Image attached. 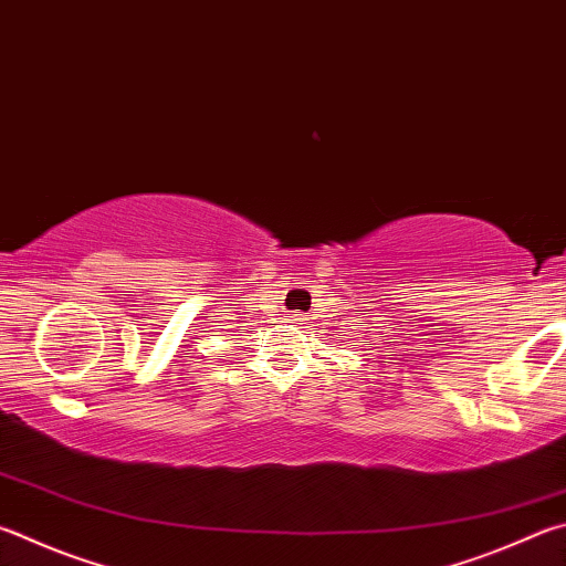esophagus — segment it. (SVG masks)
<instances>
[{"instance_id": "obj_1", "label": "esophagus", "mask_w": 566, "mask_h": 566, "mask_svg": "<svg viewBox=\"0 0 566 566\" xmlns=\"http://www.w3.org/2000/svg\"><path fill=\"white\" fill-rule=\"evenodd\" d=\"M290 322H292L294 326H300V324H304V322H306V318H304V314L296 312V314H292V316H290Z\"/></svg>"}]
</instances>
